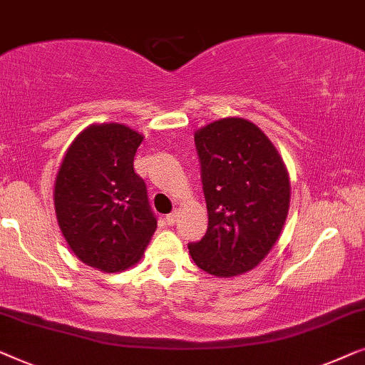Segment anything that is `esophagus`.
<instances>
[{"label": "esophagus", "instance_id": "esophagus-1", "mask_svg": "<svg viewBox=\"0 0 365 365\" xmlns=\"http://www.w3.org/2000/svg\"><path fill=\"white\" fill-rule=\"evenodd\" d=\"M177 217H178V213L177 212H172L170 215H167V218H165V222H167V225H175V222H177Z\"/></svg>", "mask_w": 365, "mask_h": 365}]
</instances>
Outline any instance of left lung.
<instances>
[{
	"mask_svg": "<svg viewBox=\"0 0 365 365\" xmlns=\"http://www.w3.org/2000/svg\"><path fill=\"white\" fill-rule=\"evenodd\" d=\"M208 212L207 233L190 243L200 269L218 278L248 273L278 241L289 212L283 158L253 122L215 120L195 132Z\"/></svg>",
	"mask_w": 365,
	"mask_h": 365,
	"instance_id": "8db88e82",
	"label": "left lung"
}]
</instances>
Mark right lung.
Listing matches in <instances>:
<instances>
[{"label":"right lung","mask_w":365,"mask_h":365,"mask_svg":"<svg viewBox=\"0 0 365 365\" xmlns=\"http://www.w3.org/2000/svg\"><path fill=\"white\" fill-rule=\"evenodd\" d=\"M142 133L124 124H92L71 143L54 182V210L82 263L119 273L142 258L157 230L145 182L133 170Z\"/></svg>","instance_id":"obj_1"}]
</instances>
